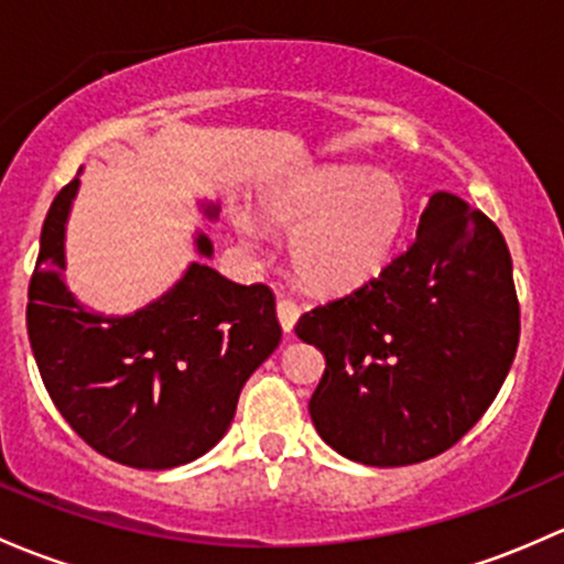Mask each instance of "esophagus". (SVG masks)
Listing matches in <instances>:
<instances>
[{"label":"esophagus","mask_w":564,"mask_h":564,"mask_svg":"<svg viewBox=\"0 0 564 564\" xmlns=\"http://www.w3.org/2000/svg\"><path fill=\"white\" fill-rule=\"evenodd\" d=\"M297 318H300V305H297V302L289 300V297L278 300V322H281L283 335L292 337L294 324H297Z\"/></svg>","instance_id":"obj_1"}]
</instances>
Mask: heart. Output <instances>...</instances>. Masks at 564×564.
<instances>
[{
  "mask_svg": "<svg viewBox=\"0 0 564 564\" xmlns=\"http://www.w3.org/2000/svg\"><path fill=\"white\" fill-rule=\"evenodd\" d=\"M264 216L292 235L289 262L313 292L357 289L389 264L408 224V194L394 175L361 164H316L283 177L262 199ZM237 232L259 240L253 218Z\"/></svg>",
  "mask_w": 564,
  "mask_h": 564,
  "instance_id": "obj_1",
  "label": "heart"
}]
</instances>
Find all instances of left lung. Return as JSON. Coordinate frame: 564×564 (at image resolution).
Instances as JSON below:
<instances>
[{
	"mask_svg": "<svg viewBox=\"0 0 564 564\" xmlns=\"http://www.w3.org/2000/svg\"><path fill=\"white\" fill-rule=\"evenodd\" d=\"M294 332L327 357L307 405L327 446L370 467L432 459L484 416L517 357L506 237L435 192L405 253Z\"/></svg>",
	"mask_w": 564,
	"mask_h": 564,
	"instance_id": "8db88e82",
	"label": "left lung"
}]
</instances>
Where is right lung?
<instances>
[{
  "instance_id": "right-lung-1",
  "label": "right lung",
  "mask_w": 564,
  "mask_h": 564,
  "mask_svg": "<svg viewBox=\"0 0 564 564\" xmlns=\"http://www.w3.org/2000/svg\"><path fill=\"white\" fill-rule=\"evenodd\" d=\"M80 177L53 199L29 283L34 361L64 422L102 456L138 470H170L227 435L237 397L281 343L275 294L205 264L213 242L194 235L192 262L162 297L105 316L69 292L67 221ZM216 221L221 205L199 199Z\"/></svg>"
}]
</instances>
